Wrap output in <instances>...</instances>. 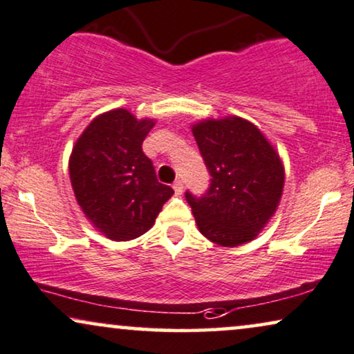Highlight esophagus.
I'll return each mask as SVG.
<instances>
[{
	"mask_svg": "<svg viewBox=\"0 0 354 354\" xmlns=\"http://www.w3.org/2000/svg\"><path fill=\"white\" fill-rule=\"evenodd\" d=\"M172 188H174V192H176L177 195H182V192H183V182H182V180H176V182H174Z\"/></svg>",
	"mask_w": 354,
	"mask_h": 354,
	"instance_id": "obj_1",
	"label": "esophagus"
}]
</instances>
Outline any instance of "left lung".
<instances>
[{
    "label": "left lung",
    "mask_w": 354,
    "mask_h": 354,
    "mask_svg": "<svg viewBox=\"0 0 354 354\" xmlns=\"http://www.w3.org/2000/svg\"><path fill=\"white\" fill-rule=\"evenodd\" d=\"M211 174L203 196L185 194L200 232L214 244L237 247L254 241L277 211L284 188L278 151L245 118H205L192 125Z\"/></svg>",
    "instance_id": "left-lung-1"
}]
</instances>
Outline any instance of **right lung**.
I'll return each instance as SVG.
<instances>
[{
	"instance_id": "add662e5",
	"label": "right lung",
	"mask_w": 354,
	"mask_h": 354,
	"mask_svg": "<svg viewBox=\"0 0 354 354\" xmlns=\"http://www.w3.org/2000/svg\"><path fill=\"white\" fill-rule=\"evenodd\" d=\"M154 118H136L113 109L94 118L73 146L71 187L89 223L112 241H131L148 232L174 195L158 182L143 153Z\"/></svg>"
}]
</instances>
